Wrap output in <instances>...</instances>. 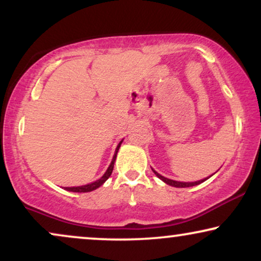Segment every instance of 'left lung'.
Segmentation results:
<instances>
[{"instance_id": "8db88e82", "label": "left lung", "mask_w": 261, "mask_h": 261, "mask_svg": "<svg viewBox=\"0 0 261 261\" xmlns=\"http://www.w3.org/2000/svg\"><path fill=\"white\" fill-rule=\"evenodd\" d=\"M153 170V169H152ZM153 172L155 173V176L159 178V179H162L163 181H165L166 184L171 185V187H174V188H190V187H195V185H198L203 183V181L208 179V178H205V179H202V180H198V181H177V180H172V179H169V178H165L163 177L162 174H159L158 172H155L154 170H153Z\"/></svg>"}]
</instances>
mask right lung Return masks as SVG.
I'll use <instances>...</instances> for the list:
<instances>
[{
	"instance_id": "add662e5",
	"label": "right lung",
	"mask_w": 261,
	"mask_h": 261,
	"mask_svg": "<svg viewBox=\"0 0 261 261\" xmlns=\"http://www.w3.org/2000/svg\"><path fill=\"white\" fill-rule=\"evenodd\" d=\"M121 144H122V141H120V144L117 145V147H116V149H115V154H114V156H113V160H112V163H110L108 170L106 171V173L103 174V176H102L101 178H99L98 180L94 181V183L87 184V185H82V187L65 188V190H67V191H72V192H90V191L96 190V189L101 187V185H102L103 183H105V181H106L107 179H108V178L110 177V174H112V172H113L114 163H115V160H116V154H117V152H119V148H120Z\"/></svg>"
}]
</instances>
